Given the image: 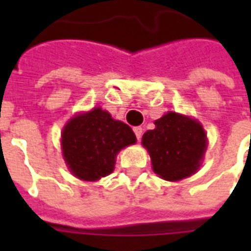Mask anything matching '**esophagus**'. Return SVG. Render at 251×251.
<instances>
[{
	"label": "esophagus",
	"instance_id": "esophagus-1",
	"mask_svg": "<svg viewBox=\"0 0 251 251\" xmlns=\"http://www.w3.org/2000/svg\"><path fill=\"white\" fill-rule=\"evenodd\" d=\"M134 133H135V137H137V139L139 141L142 138V134H143V129H142L141 126H137V127H134Z\"/></svg>",
	"mask_w": 251,
	"mask_h": 251
}]
</instances>
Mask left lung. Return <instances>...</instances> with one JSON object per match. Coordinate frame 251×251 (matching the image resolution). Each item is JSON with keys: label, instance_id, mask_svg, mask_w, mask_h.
I'll return each mask as SVG.
<instances>
[{"label": "left lung", "instance_id": "8db88e82", "mask_svg": "<svg viewBox=\"0 0 251 251\" xmlns=\"http://www.w3.org/2000/svg\"><path fill=\"white\" fill-rule=\"evenodd\" d=\"M143 134L153 172L168 181L186 178L197 172L207 147L206 133L195 120L168 112Z\"/></svg>", "mask_w": 251, "mask_h": 251}]
</instances>
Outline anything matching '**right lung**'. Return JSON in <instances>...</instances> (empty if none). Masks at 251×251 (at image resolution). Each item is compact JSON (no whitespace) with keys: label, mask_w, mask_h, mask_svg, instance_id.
Instances as JSON below:
<instances>
[{"label":"right lung","mask_w":251,"mask_h":251,"mask_svg":"<svg viewBox=\"0 0 251 251\" xmlns=\"http://www.w3.org/2000/svg\"><path fill=\"white\" fill-rule=\"evenodd\" d=\"M61 139L69 169L84 181H98L110 175L120 150L137 142L129 125L116 121L100 108L73 117Z\"/></svg>","instance_id":"obj_1"}]
</instances>
